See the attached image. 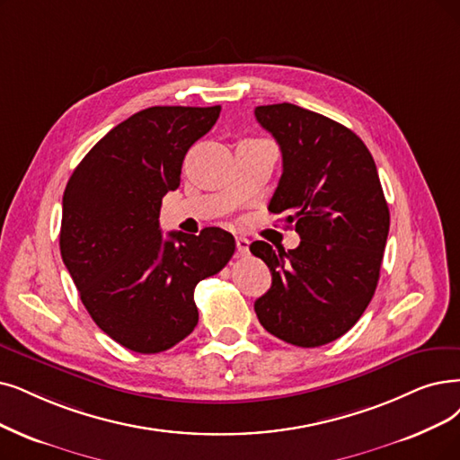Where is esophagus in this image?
Returning <instances> with one entry per match:
<instances>
[{
    "instance_id": "34e87169",
    "label": "esophagus",
    "mask_w": 460,
    "mask_h": 460,
    "mask_svg": "<svg viewBox=\"0 0 460 460\" xmlns=\"http://www.w3.org/2000/svg\"><path fill=\"white\" fill-rule=\"evenodd\" d=\"M235 249L242 256L249 254V240L247 237H235Z\"/></svg>"
}]
</instances>
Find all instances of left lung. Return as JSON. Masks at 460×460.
<instances>
[{"mask_svg": "<svg viewBox=\"0 0 460 460\" xmlns=\"http://www.w3.org/2000/svg\"><path fill=\"white\" fill-rule=\"evenodd\" d=\"M254 117L283 155L268 209L287 213L302 240L288 251L249 247L271 271L254 311L275 338L319 347L355 326L374 296L389 206L370 151L343 124L292 103L261 105Z\"/></svg>", "mask_w": 460, "mask_h": 460, "instance_id": "obj_1", "label": "left lung"}]
</instances>
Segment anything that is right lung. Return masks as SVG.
Here are the masks:
<instances>
[{"label":"right lung","instance_id":"add662e5","mask_svg":"<svg viewBox=\"0 0 460 460\" xmlns=\"http://www.w3.org/2000/svg\"><path fill=\"white\" fill-rule=\"evenodd\" d=\"M218 115L220 105L143 109L92 146L66 185L62 261L90 317L130 351L162 353L185 340L198 324L196 285L235 251L223 228L164 240L158 223L187 151Z\"/></svg>","mask_w":460,"mask_h":460}]
</instances>
